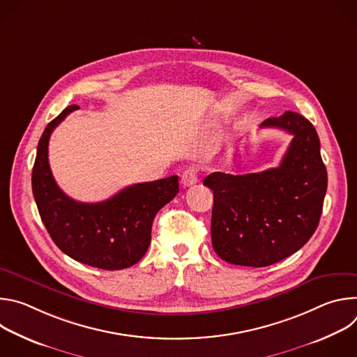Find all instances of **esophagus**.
<instances>
[{
	"label": "esophagus",
	"instance_id": "1",
	"mask_svg": "<svg viewBox=\"0 0 357 357\" xmlns=\"http://www.w3.org/2000/svg\"><path fill=\"white\" fill-rule=\"evenodd\" d=\"M197 181V169L195 167H189L183 171L182 176H181V183L185 186V188H189L192 186L193 183H196Z\"/></svg>",
	"mask_w": 357,
	"mask_h": 357
}]
</instances>
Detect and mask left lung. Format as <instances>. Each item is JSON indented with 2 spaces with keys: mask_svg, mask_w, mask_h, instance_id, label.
<instances>
[{
  "mask_svg": "<svg viewBox=\"0 0 357 357\" xmlns=\"http://www.w3.org/2000/svg\"><path fill=\"white\" fill-rule=\"evenodd\" d=\"M261 127L292 135L280 167L245 175L213 172L203 181L213 190V250L236 266L267 267L298 251L319 225L328 188L319 137L307 119L285 112Z\"/></svg>",
  "mask_w": 357,
  "mask_h": 357,
  "instance_id": "obj_1",
  "label": "left lung"
}]
</instances>
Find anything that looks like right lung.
<instances>
[{"mask_svg": "<svg viewBox=\"0 0 357 357\" xmlns=\"http://www.w3.org/2000/svg\"><path fill=\"white\" fill-rule=\"evenodd\" d=\"M77 109L66 107L39 139L32 169L33 197L47 233L70 259L101 270H123L146 252L155 215L179 192L178 176L135 183L98 203L65 195L50 172L47 145L52 131Z\"/></svg>", "mask_w": 357, "mask_h": 357, "instance_id": "1", "label": "right lung"}]
</instances>
